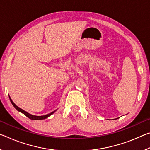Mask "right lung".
I'll list each match as a JSON object with an SVG mask.
<instances>
[{
	"mask_svg": "<svg viewBox=\"0 0 150 150\" xmlns=\"http://www.w3.org/2000/svg\"><path fill=\"white\" fill-rule=\"evenodd\" d=\"M9 98H10V100H11V103H12V105L14 106V107L15 108H16L18 111H19V112H22V114H24V115L25 116H26L28 118H29L30 119H31V120H44V119L47 118V117H49L50 116L53 115V114H54V113L56 111V110H54V111H53L52 112H51V113H50V114H48V115H44V116H35V115H30V114H29L28 112H27L26 111L22 110V108H20V107H18V106L15 105L13 101L12 100L11 98L10 97V96H9Z\"/></svg>",
	"mask_w": 150,
	"mask_h": 150,
	"instance_id": "1",
	"label": "right lung"
}]
</instances>
